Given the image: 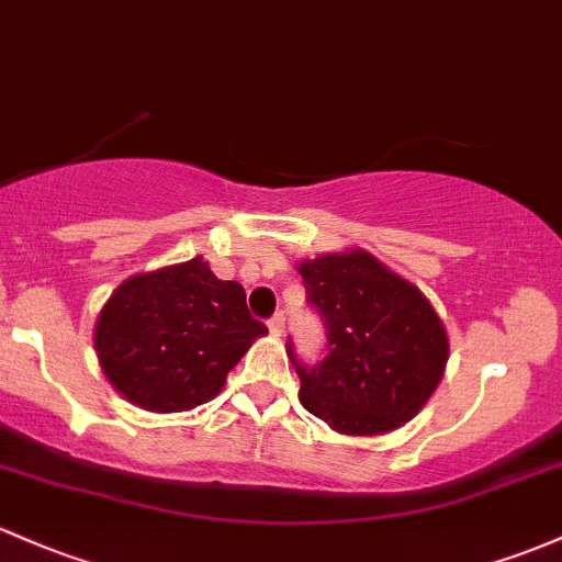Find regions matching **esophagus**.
Returning <instances> with one entry per match:
<instances>
[{
  "label": "esophagus",
  "instance_id": "34e87169",
  "mask_svg": "<svg viewBox=\"0 0 562 562\" xmlns=\"http://www.w3.org/2000/svg\"><path fill=\"white\" fill-rule=\"evenodd\" d=\"M283 322H286V318H283V313H276V316L268 322V327H270V331H273L276 337L283 335Z\"/></svg>",
  "mask_w": 562,
  "mask_h": 562
}]
</instances>
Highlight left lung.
I'll list each match as a JSON object with an SVG mask.
<instances>
[{
    "label": "left lung",
    "mask_w": 562,
    "mask_h": 562,
    "mask_svg": "<svg viewBox=\"0 0 562 562\" xmlns=\"http://www.w3.org/2000/svg\"><path fill=\"white\" fill-rule=\"evenodd\" d=\"M307 305L327 329V356L313 367L286 353L300 402L340 434L372 437L418 415L448 364V331L418 286L370 251H337L297 265Z\"/></svg>",
    "instance_id": "left-lung-1"
}]
</instances>
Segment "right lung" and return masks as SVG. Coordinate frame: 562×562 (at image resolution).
Returning <instances> with one entry per match:
<instances>
[{"label":"right lung","mask_w":562,"mask_h":562,"mask_svg":"<svg viewBox=\"0 0 562 562\" xmlns=\"http://www.w3.org/2000/svg\"><path fill=\"white\" fill-rule=\"evenodd\" d=\"M268 327L238 281H220L203 257L131 276L101 307L93 342L101 370L128 402L182 413L214 400L227 372Z\"/></svg>","instance_id":"right-lung-1"}]
</instances>
